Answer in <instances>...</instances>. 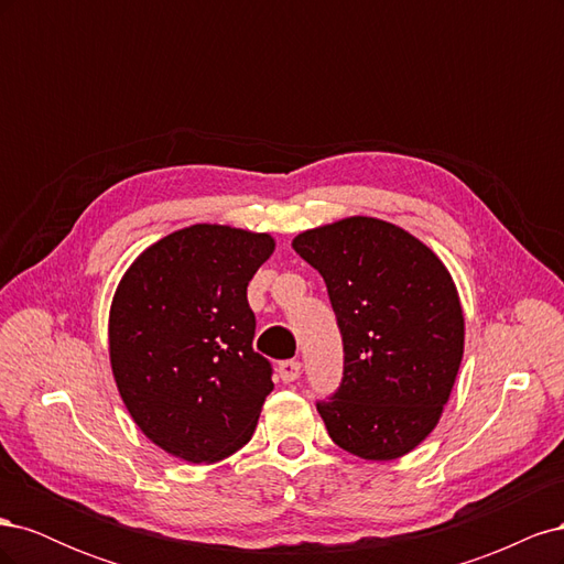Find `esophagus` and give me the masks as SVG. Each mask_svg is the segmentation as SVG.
<instances>
[{
    "instance_id": "1",
    "label": "esophagus",
    "mask_w": 564,
    "mask_h": 564,
    "mask_svg": "<svg viewBox=\"0 0 564 564\" xmlns=\"http://www.w3.org/2000/svg\"><path fill=\"white\" fill-rule=\"evenodd\" d=\"M278 371H280V379L284 383H292V381H296L301 377V362L299 360H282Z\"/></svg>"
}]
</instances>
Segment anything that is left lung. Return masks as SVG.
Returning <instances> with one entry per match:
<instances>
[{"instance_id": "obj_1", "label": "left lung", "mask_w": 564, "mask_h": 564, "mask_svg": "<svg viewBox=\"0 0 564 564\" xmlns=\"http://www.w3.org/2000/svg\"><path fill=\"white\" fill-rule=\"evenodd\" d=\"M292 247L327 284L344 338V379L317 412L340 449L390 460L431 435L464 357L449 270L406 230L352 216Z\"/></svg>"}]
</instances>
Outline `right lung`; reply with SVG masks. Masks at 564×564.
I'll return each instance as SVG.
<instances>
[{"mask_svg":"<svg viewBox=\"0 0 564 564\" xmlns=\"http://www.w3.org/2000/svg\"><path fill=\"white\" fill-rule=\"evenodd\" d=\"M275 240L197 224L131 263L110 308V365L131 419L166 454L214 464L251 440L272 365L251 348L247 286Z\"/></svg>","mask_w":564,"mask_h":564,"instance_id":"right-lung-1","label":"right lung"}]
</instances>
